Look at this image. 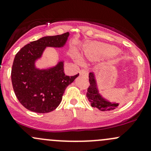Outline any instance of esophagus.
Wrapping results in <instances>:
<instances>
[{
	"label": "esophagus",
	"instance_id": "obj_1",
	"mask_svg": "<svg viewBox=\"0 0 151 151\" xmlns=\"http://www.w3.org/2000/svg\"><path fill=\"white\" fill-rule=\"evenodd\" d=\"M80 75H81V76H83V77H85V78H88V71H87V70H85V69L80 70Z\"/></svg>",
	"mask_w": 151,
	"mask_h": 151
}]
</instances>
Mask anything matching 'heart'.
Listing matches in <instances>:
<instances>
[{"mask_svg":"<svg viewBox=\"0 0 151 151\" xmlns=\"http://www.w3.org/2000/svg\"><path fill=\"white\" fill-rule=\"evenodd\" d=\"M86 55L91 60H99L101 58L109 57L116 54L118 49L111 45L93 42L86 47Z\"/></svg>","mask_w":151,"mask_h":151,"instance_id":"obj_1","label":"heart"}]
</instances>
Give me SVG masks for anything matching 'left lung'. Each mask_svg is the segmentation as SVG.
I'll return each mask as SVG.
<instances>
[{"mask_svg":"<svg viewBox=\"0 0 151 151\" xmlns=\"http://www.w3.org/2000/svg\"><path fill=\"white\" fill-rule=\"evenodd\" d=\"M89 82L90 85L88 88L86 96L93 107L97 108L101 111L113 110L118 107L119 105L118 103L110 102L108 100L105 99L99 93L95 74L93 72L89 73Z\"/></svg>","mask_w":151,"mask_h":151,"instance_id":"obj_1","label":"left lung"}]
</instances>
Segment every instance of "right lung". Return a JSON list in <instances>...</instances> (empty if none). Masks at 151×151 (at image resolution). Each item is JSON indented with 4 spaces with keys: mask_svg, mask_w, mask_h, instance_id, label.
I'll return each instance as SVG.
<instances>
[{
    "mask_svg": "<svg viewBox=\"0 0 151 151\" xmlns=\"http://www.w3.org/2000/svg\"><path fill=\"white\" fill-rule=\"evenodd\" d=\"M69 33L45 36L24 46L16 54L12 68V83L17 98L28 110L37 113L53 111L61 102L66 87L79 76H66L63 61L46 69L36 67L47 47H63Z\"/></svg>",
    "mask_w": 151,
    "mask_h": 151,
    "instance_id": "obj_1",
    "label": "right lung"
}]
</instances>
